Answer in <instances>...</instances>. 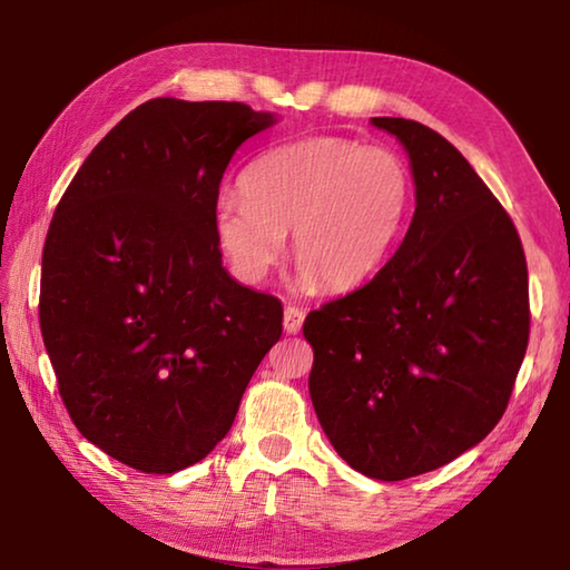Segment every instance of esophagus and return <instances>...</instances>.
Returning a JSON list of instances; mask_svg holds the SVG:
<instances>
[{
    "mask_svg": "<svg viewBox=\"0 0 570 570\" xmlns=\"http://www.w3.org/2000/svg\"><path fill=\"white\" fill-rule=\"evenodd\" d=\"M304 324V312L298 306H286L284 308V332L286 334H296Z\"/></svg>",
    "mask_w": 570,
    "mask_h": 570,
    "instance_id": "obj_1",
    "label": "esophagus"
}]
</instances>
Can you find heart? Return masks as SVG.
Here are the masks:
<instances>
[{
  "label": "heart",
  "mask_w": 570,
  "mask_h": 570,
  "mask_svg": "<svg viewBox=\"0 0 570 570\" xmlns=\"http://www.w3.org/2000/svg\"><path fill=\"white\" fill-rule=\"evenodd\" d=\"M240 190L218 193L214 234L238 278L256 284L282 258L286 230L302 282L352 292L387 264L407 230L414 178L390 148L314 135L264 153Z\"/></svg>",
  "instance_id": "obj_1"
}]
</instances>
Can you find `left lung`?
I'll use <instances>...</instances> for the list:
<instances>
[{
  "instance_id": "1",
  "label": "left lung",
  "mask_w": 570,
  "mask_h": 570,
  "mask_svg": "<svg viewBox=\"0 0 570 570\" xmlns=\"http://www.w3.org/2000/svg\"><path fill=\"white\" fill-rule=\"evenodd\" d=\"M410 156L414 216L356 292L306 316L308 394L334 450L374 480L448 465L495 428L523 364L528 266L513 220L428 125L372 118Z\"/></svg>"
}]
</instances>
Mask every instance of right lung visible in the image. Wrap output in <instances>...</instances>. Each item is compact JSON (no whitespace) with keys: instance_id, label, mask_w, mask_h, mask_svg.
<instances>
[{"instance_id":"1","label":"right lung","mask_w":570,"mask_h":570,"mask_svg":"<svg viewBox=\"0 0 570 570\" xmlns=\"http://www.w3.org/2000/svg\"><path fill=\"white\" fill-rule=\"evenodd\" d=\"M274 122L244 102L148 100L57 204L42 340L75 428L122 465L204 460L282 336V302L228 276L210 218L234 153Z\"/></svg>"}]
</instances>
